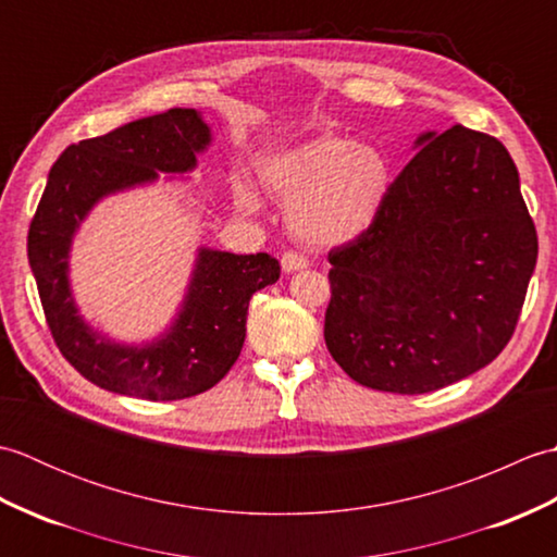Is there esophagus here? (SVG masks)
Here are the masks:
<instances>
[{
  "instance_id": "obj_1",
  "label": "esophagus",
  "mask_w": 557,
  "mask_h": 557,
  "mask_svg": "<svg viewBox=\"0 0 557 557\" xmlns=\"http://www.w3.org/2000/svg\"><path fill=\"white\" fill-rule=\"evenodd\" d=\"M280 263H282V270H285V272H299V270H304L306 265H309V260H306L301 253L285 251V253H282V258H280Z\"/></svg>"
}]
</instances>
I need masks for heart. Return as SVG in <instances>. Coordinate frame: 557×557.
<instances>
[{"instance_id": "heart-1", "label": "heart", "mask_w": 557, "mask_h": 557, "mask_svg": "<svg viewBox=\"0 0 557 557\" xmlns=\"http://www.w3.org/2000/svg\"><path fill=\"white\" fill-rule=\"evenodd\" d=\"M256 176L285 206L289 232L311 246H339L357 239L381 215L395 182V164L373 140L321 134L265 152ZM236 203L248 215L260 200L248 186L236 188Z\"/></svg>"}]
</instances>
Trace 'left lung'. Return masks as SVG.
I'll return each instance as SVG.
<instances>
[{"label": "left lung", "mask_w": 557, "mask_h": 557, "mask_svg": "<svg viewBox=\"0 0 557 557\" xmlns=\"http://www.w3.org/2000/svg\"><path fill=\"white\" fill-rule=\"evenodd\" d=\"M413 148L381 215L327 256L325 345L354 381L397 395L433 393L498 357L539 256L498 138L457 124Z\"/></svg>", "instance_id": "left-lung-1"}]
</instances>
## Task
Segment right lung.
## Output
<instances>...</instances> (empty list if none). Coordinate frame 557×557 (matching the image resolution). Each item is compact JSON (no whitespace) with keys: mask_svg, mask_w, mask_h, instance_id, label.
<instances>
[{"mask_svg":"<svg viewBox=\"0 0 557 557\" xmlns=\"http://www.w3.org/2000/svg\"><path fill=\"white\" fill-rule=\"evenodd\" d=\"M210 144L203 114L174 108L69 146L47 176L28 232V263L59 351L110 393L152 401L206 393L239 359L248 301L280 280V263L268 253L200 246L180 311L156 339L114 342L78 313L69 253L83 220L102 198L158 182L160 174L194 172Z\"/></svg>","mask_w":557,"mask_h":557,"instance_id":"add662e5","label":"right lung"}]
</instances>
